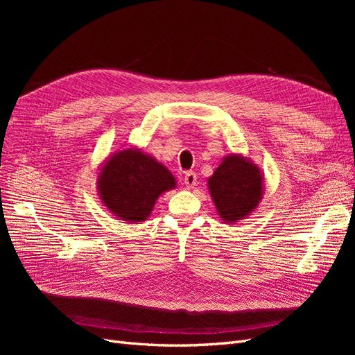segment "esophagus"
<instances>
[{"label":"esophagus","mask_w":355,"mask_h":355,"mask_svg":"<svg viewBox=\"0 0 355 355\" xmlns=\"http://www.w3.org/2000/svg\"><path fill=\"white\" fill-rule=\"evenodd\" d=\"M184 182H185V185H187V188H188V189L194 188V187L197 185V175L194 173V171H187Z\"/></svg>","instance_id":"34e87169"}]
</instances>
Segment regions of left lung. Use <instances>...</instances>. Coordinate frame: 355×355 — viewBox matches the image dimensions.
Returning a JSON list of instances; mask_svg holds the SVG:
<instances>
[{"label": "left lung", "instance_id": "1", "mask_svg": "<svg viewBox=\"0 0 355 355\" xmlns=\"http://www.w3.org/2000/svg\"><path fill=\"white\" fill-rule=\"evenodd\" d=\"M207 187L220 220L228 225L250 216L265 194L262 170L241 154L223 157Z\"/></svg>", "mask_w": 355, "mask_h": 355}]
</instances>
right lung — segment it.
I'll return each instance as SVG.
<instances>
[{
    "instance_id": "add662e5",
    "label": "right lung",
    "mask_w": 355,
    "mask_h": 355,
    "mask_svg": "<svg viewBox=\"0 0 355 355\" xmlns=\"http://www.w3.org/2000/svg\"><path fill=\"white\" fill-rule=\"evenodd\" d=\"M103 206L128 223L146 220L159 196L175 189L171 171L139 148H124L106 158L96 179Z\"/></svg>"
}]
</instances>
